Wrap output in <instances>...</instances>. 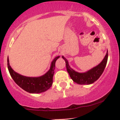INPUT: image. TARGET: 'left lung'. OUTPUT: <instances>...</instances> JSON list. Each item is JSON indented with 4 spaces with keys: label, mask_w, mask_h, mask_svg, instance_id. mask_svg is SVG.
<instances>
[{
    "label": "left lung",
    "mask_w": 120,
    "mask_h": 120,
    "mask_svg": "<svg viewBox=\"0 0 120 120\" xmlns=\"http://www.w3.org/2000/svg\"><path fill=\"white\" fill-rule=\"evenodd\" d=\"M108 56V51H107L106 55L103 59L102 61L95 67L92 68L91 69L89 70V71L85 73H78L77 71H74L69 65L68 60L63 56H62V58H63L65 61L67 71L71 78L74 82L79 85H90L98 80L100 75L102 74L107 65Z\"/></svg>",
    "instance_id": "obj_1"
}]
</instances>
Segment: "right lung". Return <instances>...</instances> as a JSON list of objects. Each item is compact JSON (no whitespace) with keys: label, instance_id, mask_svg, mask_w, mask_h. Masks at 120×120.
<instances>
[{"label":"right lung","instance_id":"1","mask_svg":"<svg viewBox=\"0 0 120 120\" xmlns=\"http://www.w3.org/2000/svg\"><path fill=\"white\" fill-rule=\"evenodd\" d=\"M60 56L53 59L49 71L44 75L38 77H29L15 72L11 67L8 57L7 59L8 69L11 76L18 86L29 93L38 94L45 92L51 87L53 82V76L55 68V62Z\"/></svg>","mask_w":120,"mask_h":120}]
</instances>
